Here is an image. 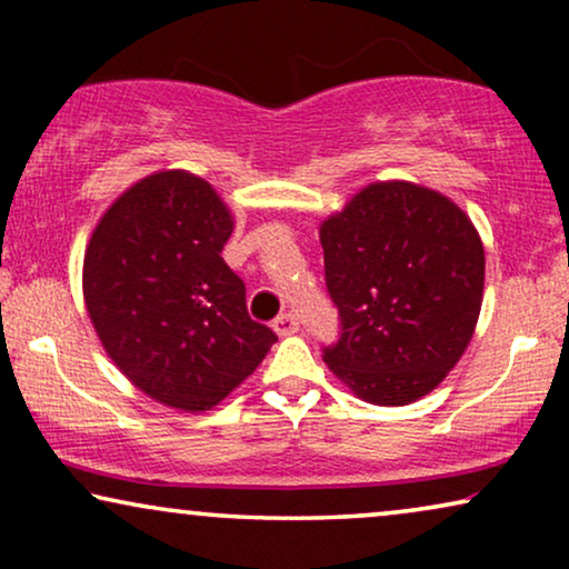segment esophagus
I'll return each instance as SVG.
<instances>
[{
    "label": "esophagus",
    "instance_id": "1",
    "mask_svg": "<svg viewBox=\"0 0 569 569\" xmlns=\"http://www.w3.org/2000/svg\"><path fill=\"white\" fill-rule=\"evenodd\" d=\"M298 329H300V323L292 313H282L274 318V331L279 333V337H292V333H298Z\"/></svg>",
    "mask_w": 569,
    "mask_h": 569
}]
</instances>
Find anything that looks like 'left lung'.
<instances>
[{
	"label": "left lung",
	"mask_w": 569,
	"mask_h": 569,
	"mask_svg": "<svg viewBox=\"0 0 569 569\" xmlns=\"http://www.w3.org/2000/svg\"><path fill=\"white\" fill-rule=\"evenodd\" d=\"M341 337L323 352L357 399L407 407L469 347L485 298V246L446 193L376 181L318 228Z\"/></svg>",
	"instance_id": "1"
}]
</instances>
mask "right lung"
Returning a JSON list of instances; mask_svg holds the SVG:
<instances>
[{"label": "right lung", "mask_w": 569, "mask_h": 569, "mask_svg": "<svg viewBox=\"0 0 569 569\" xmlns=\"http://www.w3.org/2000/svg\"><path fill=\"white\" fill-rule=\"evenodd\" d=\"M232 228L212 183L158 170L106 209L84 248L92 329L129 383L162 407H217L277 341L251 321L243 279L220 256Z\"/></svg>", "instance_id": "right-lung-1"}]
</instances>
